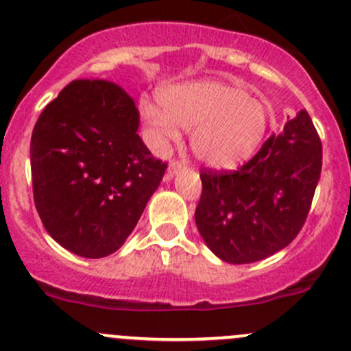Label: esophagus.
Returning <instances> with one entry per match:
<instances>
[{
    "instance_id": "34e87169",
    "label": "esophagus",
    "mask_w": 351,
    "mask_h": 351,
    "mask_svg": "<svg viewBox=\"0 0 351 351\" xmlns=\"http://www.w3.org/2000/svg\"><path fill=\"white\" fill-rule=\"evenodd\" d=\"M183 166H185V161H182V159H173V161L169 162L168 176H173L175 173H178V169H182Z\"/></svg>"
}]
</instances>
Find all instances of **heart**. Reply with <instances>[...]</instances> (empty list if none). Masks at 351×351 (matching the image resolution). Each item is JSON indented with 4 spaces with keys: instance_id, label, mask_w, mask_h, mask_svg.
Wrapping results in <instances>:
<instances>
[{
    "instance_id": "1",
    "label": "heart",
    "mask_w": 351,
    "mask_h": 351,
    "mask_svg": "<svg viewBox=\"0 0 351 351\" xmlns=\"http://www.w3.org/2000/svg\"><path fill=\"white\" fill-rule=\"evenodd\" d=\"M161 107L144 105L143 119L156 146L180 137V127L192 129L190 144L202 162L232 168L251 158L270 125L271 112L263 100L224 81H197L162 91Z\"/></svg>"
}]
</instances>
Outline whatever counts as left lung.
<instances>
[{
    "label": "left lung",
    "instance_id": "1",
    "mask_svg": "<svg viewBox=\"0 0 351 351\" xmlns=\"http://www.w3.org/2000/svg\"><path fill=\"white\" fill-rule=\"evenodd\" d=\"M321 166L319 134L300 110L238 169L202 168L195 222L212 253L244 265L289 246L309 214Z\"/></svg>",
    "mask_w": 351,
    "mask_h": 351
}]
</instances>
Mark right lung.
<instances>
[{"label":"right lung","instance_id":"add662e5","mask_svg":"<svg viewBox=\"0 0 351 351\" xmlns=\"http://www.w3.org/2000/svg\"><path fill=\"white\" fill-rule=\"evenodd\" d=\"M139 110L107 80H74L32 132L34 202L49 234L71 253L104 258L132 232L165 176L137 134Z\"/></svg>","mask_w":351,"mask_h":351}]
</instances>
